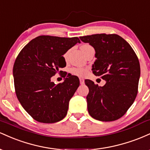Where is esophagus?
Segmentation results:
<instances>
[{"label": "esophagus", "instance_id": "1", "mask_svg": "<svg viewBox=\"0 0 150 150\" xmlns=\"http://www.w3.org/2000/svg\"><path fill=\"white\" fill-rule=\"evenodd\" d=\"M80 82L81 85H84V84H85V80H84L83 79L80 78Z\"/></svg>", "mask_w": 150, "mask_h": 150}]
</instances>
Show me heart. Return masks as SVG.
Segmentation results:
<instances>
[{
	"label": "heart",
	"instance_id": "1",
	"mask_svg": "<svg viewBox=\"0 0 150 150\" xmlns=\"http://www.w3.org/2000/svg\"><path fill=\"white\" fill-rule=\"evenodd\" d=\"M92 47L89 44H84L81 46V50H82V52L84 53V51H85L86 49H89V48ZM68 51H67L66 53H65L64 55V58L65 59H67L68 56ZM70 73L75 75H77V76H80V77H83L85 76L88 73V69L86 68H81V67H75V68H73L70 69Z\"/></svg>",
	"mask_w": 150,
	"mask_h": 150
}]
</instances>
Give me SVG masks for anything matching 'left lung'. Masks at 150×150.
Wrapping results in <instances>:
<instances>
[{"mask_svg":"<svg viewBox=\"0 0 150 150\" xmlns=\"http://www.w3.org/2000/svg\"><path fill=\"white\" fill-rule=\"evenodd\" d=\"M95 50L93 73L106 80L99 87L85 80L89 88L88 112L94 119L113 121L121 118L135 101L138 90L140 66L135 51L117 34H97L80 37Z\"/></svg>","mask_w":150,"mask_h":150,"instance_id":"1","label":"left lung"}]
</instances>
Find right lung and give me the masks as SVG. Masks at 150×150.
I'll return each instance as SVG.
<instances>
[{"label": "right lung", "instance_id": "1", "mask_svg": "<svg viewBox=\"0 0 150 150\" xmlns=\"http://www.w3.org/2000/svg\"><path fill=\"white\" fill-rule=\"evenodd\" d=\"M77 43H80L77 37L39 36L21 50L15 60L13 77L17 97L37 121L53 123L66 116L80 80L70 75L56 85L51 77L64 68L63 56Z\"/></svg>", "mask_w": 150, "mask_h": 150}]
</instances>
